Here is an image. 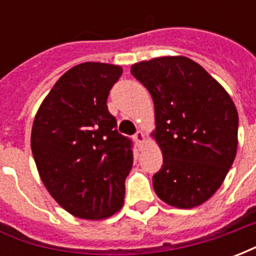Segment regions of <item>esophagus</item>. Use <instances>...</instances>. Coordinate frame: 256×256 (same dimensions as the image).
<instances>
[{
    "instance_id": "obj_1",
    "label": "esophagus",
    "mask_w": 256,
    "mask_h": 256,
    "mask_svg": "<svg viewBox=\"0 0 256 256\" xmlns=\"http://www.w3.org/2000/svg\"><path fill=\"white\" fill-rule=\"evenodd\" d=\"M144 133L142 132H137V133L134 134L133 136V140L136 141V144L138 145L140 148H141V145H142V142H144Z\"/></svg>"
}]
</instances>
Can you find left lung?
Instances as JSON below:
<instances>
[{
  "label": "left lung",
  "mask_w": 256,
  "mask_h": 256,
  "mask_svg": "<svg viewBox=\"0 0 256 256\" xmlns=\"http://www.w3.org/2000/svg\"><path fill=\"white\" fill-rule=\"evenodd\" d=\"M155 106L163 164L152 181L156 194L177 208H193L220 188L237 150L238 115L230 96L200 64L166 56L132 66Z\"/></svg>",
  "instance_id": "8db88e82"
}]
</instances>
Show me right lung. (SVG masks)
<instances>
[{
	"mask_svg": "<svg viewBox=\"0 0 256 256\" xmlns=\"http://www.w3.org/2000/svg\"><path fill=\"white\" fill-rule=\"evenodd\" d=\"M122 72L114 64L75 66L54 84L32 123L31 150L42 182L78 218L104 220L123 206L133 145L118 133L106 106Z\"/></svg>",
	"mask_w": 256,
	"mask_h": 256,
	"instance_id": "obj_1",
	"label": "right lung"
}]
</instances>
